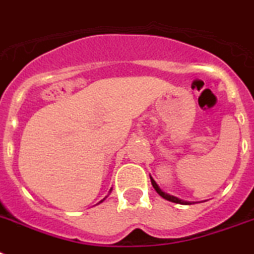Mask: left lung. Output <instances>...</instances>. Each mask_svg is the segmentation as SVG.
<instances>
[{"mask_svg":"<svg viewBox=\"0 0 254 254\" xmlns=\"http://www.w3.org/2000/svg\"><path fill=\"white\" fill-rule=\"evenodd\" d=\"M150 179H151V184H152V187H154V189L156 190V193H158L159 195H162L164 199H167V201H171V202H175V203H181V205H191V202L183 201V199L177 198V197H175V195H171V194H168V193H166V191H163L162 189L159 188V185L156 184L155 180H154L151 176H150Z\"/></svg>","mask_w":254,"mask_h":254,"instance_id":"obj_1","label":"left lung"}]
</instances>
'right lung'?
Here are the masks:
<instances>
[{
  "label": "right lung",
  "mask_w": 254,
  "mask_h": 254,
  "mask_svg": "<svg viewBox=\"0 0 254 254\" xmlns=\"http://www.w3.org/2000/svg\"><path fill=\"white\" fill-rule=\"evenodd\" d=\"M103 201H104V199H102V201H100V202H103ZM100 202H99V203H100Z\"/></svg>",
  "instance_id": "1"
}]
</instances>
